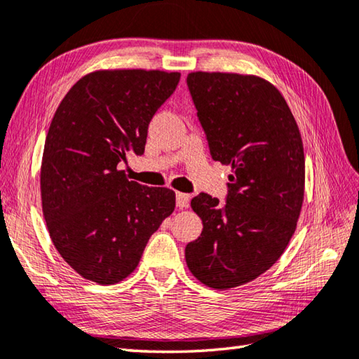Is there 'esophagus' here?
<instances>
[{
    "instance_id": "esophagus-1",
    "label": "esophagus",
    "mask_w": 359,
    "mask_h": 359,
    "mask_svg": "<svg viewBox=\"0 0 359 359\" xmlns=\"http://www.w3.org/2000/svg\"><path fill=\"white\" fill-rule=\"evenodd\" d=\"M175 203H177L179 208H187L189 205V194L175 193Z\"/></svg>"
}]
</instances>
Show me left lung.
<instances>
[{
  "label": "left lung",
  "instance_id": "obj_1",
  "mask_svg": "<svg viewBox=\"0 0 359 359\" xmlns=\"http://www.w3.org/2000/svg\"><path fill=\"white\" fill-rule=\"evenodd\" d=\"M213 160L231 168L226 205L191 199L202 224L187 266L213 290L252 282L283 255L305 194L299 126L282 93L255 74L193 72L187 77Z\"/></svg>",
  "mask_w": 359,
  "mask_h": 359
}]
</instances>
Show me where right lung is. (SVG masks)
<instances>
[{
	"label": "right lung",
	"mask_w": 359,
	"mask_h": 359,
	"mask_svg": "<svg viewBox=\"0 0 359 359\" xmlns=\"http://www.w3.org/2000/svg\"><path fill=\"white\" fill-rule=\"evenodd\" d=\"M179 79L160 69H96L55 110L40 168L41 210L54 248L90 282L130 276L174 212L172 189L128 180L116 166L144 152L147 126Z\"/></svg>",
	"instance_id": "obj_1"
}]
</instances>
